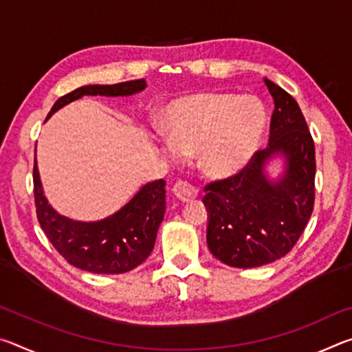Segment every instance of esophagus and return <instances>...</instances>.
<instances>
[{
  "label": "esophagus",
  "instance_id": "34e87169",
  "mask_svg": "<svg viewBox=\"0 0 352 352\" xmlns=\"http://www.w3.org/2000/svg\"><path fill=\"white\" fill-rule=\"evenodd\" d=\"M172 194L174 197L180 201H189L197 197L199 190L195 189L192 184H189L188 182H177L174 186H172Z\"/></svg>",
  "mask_w": 352,
  "mask_h": 352
}]
</instances>
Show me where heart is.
<instances>
[{"label": "heart", "mask_w": 352, "mask_h": 352, "mask_svg": "<svg viewBox=\"0 0 352 352\" xmlns=\"http://www.w3.org/2000/svg\"><path fill=\"white\" fill-rule=\"evenodd\" d=\"M265 110L252 94L208 91L180 98L166 107L162 129L169 160L197 153L206 177L226 178L239 172L258 147Z\"/></svg>", "instance_id": "1"}]
</instances>
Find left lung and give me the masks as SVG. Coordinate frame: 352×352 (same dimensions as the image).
<instances>
[{"instance_id": "left-lung-1", "label": "left lung", "mask_w": 352, "mask_h": 352, "mask_svg": "<svg viewBox=\"0 0 352 352\" xmlns=\"http://www.w3.org/2000/svg\"><path fill=\"white\" fill-rule=\"evenodd\" d=\"M275 110L269 144L256 151L237 174L210 182L205 205L210 211L206 242L219 261L237 269H252L281 259L300 239L315 201V144L300 105L290 94L264 79ZM283 153L288 169L272 184L263 164Z\"/></svg>"}]
</instances>
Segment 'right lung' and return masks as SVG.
I'll return each mask as SVG.
<instances>
[{"instance_id": "1", "label": "right lung", "mask_w": 352, "mask_h": 352, "mask_svg": "<svg viewBox=\"0 0 352 352\" xmlns=\"http://www.w3.org/2000/svg\"><path fill=\"white\" fill-rule=\"evenodd\" d=\"M144 88V79L115 85L80 87L58 98L47 118L82 96H129ZM32 177L38 223L50 242L71 265L91 273L116 275L133 270L152 253L166 210L164 180L144 184L140 192L113 216L85 223L62 217L47 205L35 160Z\"/></svg>"}]
</instances>
